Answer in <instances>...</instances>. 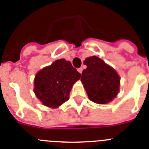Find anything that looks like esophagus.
Wrapping results in <instances>:
<instances>
[{
  "label": "esophagus",
  "instance_id": "1",
  "mask_svg": "<svg viewBox=\"0 0 149 149\" xmlns=\"http://www.w3.org/2000/svg\"><path fill=\"white\" fill-rule=\"evenodd\" d=\"M77 70H78L79 73H82V70H82V67H79V68H78V69H77Z\"/></svg>",
  "mask_w": 149,
  "mask_h": 149
}]
</instances>
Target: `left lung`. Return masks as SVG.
Listing matches in <instances>:
<instances>
[{"mask_svg":"<svg viewBox=\"0 0 149 149\" xmlns=\"http://www.w3.org/2000/svg\"><path fill=\"white\" fill-rule=\"evenodd\" d=\"M87 68L82 71L81 81L91 101L99 104L110 102L118 93L120 77L116 71L98 57L84 61Z\"/></svg>","mask_w":149,"mask_h":149,"instance_id":"8db88e82","label":"left lung"}]
</instances>
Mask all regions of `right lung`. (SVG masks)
<instances>
[{"label": "right lung", "mask_w": 149, "mask_h": 149, "mask_svg": "<svg viewBox=\"0 0 149 149\" xmlns=\"http://www.w3.org/2000/svg\"><path fill=\"white\" fill-rule=\"evenodd\" d=\"M80 76L70 61L56 60L37 73L33 91L43 105L57 108L69 100L70 89Z\"/></svg>", "instance_id": "1"}]
</instances>
